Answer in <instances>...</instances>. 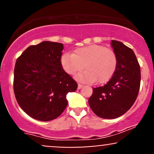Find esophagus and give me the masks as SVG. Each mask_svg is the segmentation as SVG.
Wrapping results in <instances>:
<instances>
[{
	"mask_svg": "<svg viewBox=\"0 0 154 154\" xmlns=\"http://www.w3.org/2000/svg\"><path fill=\"white\" fill-rule=\"evenodd\" d=\"M83 87V85H82V84H78V89H81V88H82Z\"/></svg>",
	"mask_w": 154,
	"mask_h": 154,
	"instance_id": "obj_1",
	"label": "esophagus"
}]
</instances>
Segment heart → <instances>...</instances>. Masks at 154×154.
I'll return each instance as SVG.
<instances>
[{
	"label": "heart",
	"instance_id": "obj_1",
	"mask_svg": "<svg viewBox=\"0 0 154 154\" xmlns=\"http://www.w3.org/2000/svg\"><path fill=\"white\" fill-rule=\"evenodd\" d=\"M61 64L69 75H75L85 69V71L76 76L77 80L88 83L96 81L98 84H103L114 75L117 66V56L111 48L93 44L75 49L73 54H63Z\"/></svg>",
	"mask_w": 154,
	"mask_h": 154
}]
</instances>
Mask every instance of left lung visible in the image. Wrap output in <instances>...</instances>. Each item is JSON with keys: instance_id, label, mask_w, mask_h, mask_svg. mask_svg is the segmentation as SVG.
I'll return each mask as SVG.
<instances>
[{"instance_id": "obj_1", "label": "left lung", "mask_w": 154, "mask_h": 154, "mask_svg": "<svg viewBox=\"0 0 154 154\" xmlns=\"http://www.w3.org/2000/svg\"><path fill=\"white\" fill-rule=\"evenodd\" d=\"M111 45L117 56L116 71L106 84L93 88L88 99L92 111L103 119H115L127 112L140 86V67L133 51L117 40H112Z\"/></svg>"}]
</instances>
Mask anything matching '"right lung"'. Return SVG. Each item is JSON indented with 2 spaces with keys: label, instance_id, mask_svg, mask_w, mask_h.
I'll use <instances>...</instances> for the list:
<instances>
[{
  "label": "right lung",
  "instance_id": "right-lung-1",
  "mask_svg": "<svg viewBox=\"0 0 154 154\" xmlns=\"http://www.w3.org/2000/svg\"><path fill=\"white\" fill-rule=\"evenodd\" d=\"M62 43L43 41L28 47L17 59L14 91L19 106L31 117L51 121L66 106V94L77 83L61 64Z\"/></svg>",
  "mask_w": 154,
  "mask_h": 154
}]
</instances>
